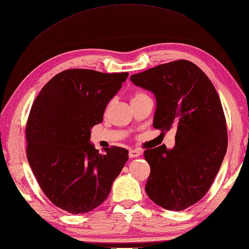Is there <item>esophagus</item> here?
<instances>
[{
    "label": "esophagus",
    "mask_w": 249,
    "mask_h": 249,
    "mask_svg": "<svg viewBox=\"0 0 249 249\" xmlns=\"http://www.w3.org/2000/svg\"><path fill=\"white\" fill-rule=\"evenodd\" d=\"M128 156H129V158H137L140 156V152L137 150H129Z\"/></svg>",
    "instance_id": "34e87169"
}]
</instances>
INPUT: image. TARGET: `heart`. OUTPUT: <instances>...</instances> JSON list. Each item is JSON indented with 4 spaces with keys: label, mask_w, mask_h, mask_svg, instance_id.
Returning <instances> with one entry per match:
<instances>
[{
    "label": "heart",
    "mask_w": 249,
    "mask_h": 249,
    "mask_svg": "<svg viewBox=\"0 0 249 249\" xmlns=\"http://www.w3.org/2000/svg\"><path fill=\"white\" fill-rule=\"evenodd\" d=\"M143 97H148V94H146L144 92H136L134 94L133 97V100H137V99H140V98H143ZM132 100V101H133Z\"/></svg>",
    "instance_id": "1"
}]
</instances>
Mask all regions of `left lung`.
Masks as SVG:
<instances>
[{"label":"left lung","mask_w":249,"mask_h":249,"mask_svg":"<svg viewBox=\"0 0 249 249\" xmlns=\"http://www.w3.org/2000/svg\"><path fill=\"white\" fill-rule=\"evenodd\" d=\"M153 92V127L175 129V146L144 150L150 165L146 193L158 206L180 211L209 191L228 149V130L218 92L194 63L178 60L130 76Z\"/></svg>","instance_id":"obj_1"}]
</instances>
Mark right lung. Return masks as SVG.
I'll list each match as a JSON object with an SVG mask.
<instances>
[{
    "mask_svg": "<svg viewBox=\"0 0 249 249\" xmlns=\"http://www.w3.org/2000/svg\"><path fill=\"white\" fill-rule=\"evenodd\" d=\"M128 73L66 70L54 76L34 101L26 125L27 159L49 200L73 214L105 201L128 160L121 147L100 153L90 129L103 121L107 103Z\"/></svg>",
    "mask_w": 249,
    "mask_h": 249,
    "instance_id": "1",
    "label": "right lung"
}]
</instances>
